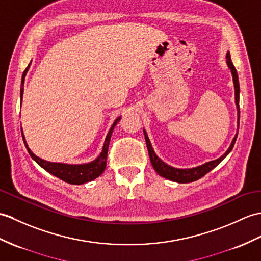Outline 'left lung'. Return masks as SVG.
<instances>
[{"label":"left lung","instance_id":"left-lung-1","mask_svg":"<svg viewBox=\"0 0 261 261\" xmlns=\"http://www.w3.org/2000/svg\"><path fill=\"white\" fill-rule=\"evenodd\" d=\"M227 64L231 70V73H232V79H233V83H234V95H236V105H237L238 108V124H239V119H240V109H239V92H240V89H239V81H238V74H237V70L233 66L232 62H231V58H230V54L229 52L227 53ZM144 133V138H145V142H147V147H148V152H149V156H150V160H151V165H152L153 169L156 171L159 175L161 177L169 179L171 181H175V182H179V184H188V182H192V181H196L200 178H202L204 174H207L209 171L213 170L214 168H216L219 163L226 158V156L230 153V151L232 150L234 142H236V139H237V135L234 136L233 140L230 144L229 149L227 150V152L223 154L222 156H220L219 159L214 160V161H210L204 163V165L197 167V168H192V169H177V168H173L166 165L165 162L162 160H160L156 154L154 153V151L151 147V143L149 138L147 136V133L143 130Z\"/></svg>","mask_w":261,"mask_h":261}]
</instances>
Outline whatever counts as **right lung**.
<instances>
[{"label":"right lung","instance_id":"right-lung-1","mask_svg":"<svg viewBox=\"0 0 261 261\" xmlns=\"http://www.w3.org/2000/svg\"><path fill=\"white\" fill-rule=\"evenodd\" d=\"M30 66V64H29ZM29 66L24 70L23 75H22V82H21V101H22V96H23V86H24V77H25L27 72L29 70ZM121 117H119L116 121H114L110 131H109L108 136L106 138L105 145H103L102 152L100 156H98V159H95L94 161L87 163V165H64V163H54V162H47L45 160L40 159L39 156H36L31 150L29 149L25 139H24L23 132H22V138L24 144L28 149L29 154L31 155V158L38 163L39 166L46 170L47 172H50L51 174L56 175L57 178L63 180L64 182H68L71 185H82L89 182V181L93 180L95 178H98L102 172L105 171L106 166H107V155H108V149H109V143H110V139L111 135L113 132L114 126L119 122Z\"/></svg>","mask_w":261,"mask_h":261}]
</instances>
